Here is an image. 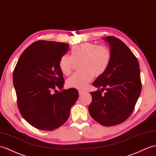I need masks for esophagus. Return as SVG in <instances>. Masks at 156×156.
Wrapping results in <instances>:
<instances>
[{"label":"esophagus","instance_id":"34e87169","mask_svg":"<svg viewBox=\"0 0 156 156\" xmlns=\"http://www.w3.org/2000/svg\"><path fill=\"white\" fill-rule=\"evenodd\" d=\"M78 92H79V95L80 96H82V95H83L85 93V92L83 91V90H79Z\"/></svg>","mask_w":156,"mask_h":156}]
</instances>
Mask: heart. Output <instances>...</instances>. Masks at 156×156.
Listing matches in <instances>:
<instances>
[{
  "label": "heart",
  "mask_w": 156,
  "mask_h": 156,
  "mask_svg": "<svg viewBox=\"0 0 156 156\" xmlns=\"http://www.w3.org/2000/svg\"><path fill=\"white\" fill-rule=\"evenodd\" d=\"M110 50L105 46L85 42L72 49L70 57L64 55L59 61V68L63 74L68 76L72 72L74 63L80 62V71L67 80L68 87L82 90L92 80L93 76L99 77L108 69L111 61Z\"/></svg>",
  "instance_id": "obj_1"
}]
</instances>
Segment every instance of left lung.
Wrapping results in <instances>:
<instances>
[{"label":"left lung","mask_w":156,"mask_h":156,"mask_svg":"<svg viewBox=\"0 0 156 156\" xmlns=\"http://www.w3.org/2000/svg\"><path fill=\"white\" fill-rule=\"evenodd\" d=\"M111 61L104 73L92 85L100 88L90 92L92 101L88 107L91 117L105 126L121 124L131 115L140 95L142 84L136 57L121 40L106 37ZM106 92L101 94V91Z\"/></svg>","instance_id":"obj_1"}]
</instances>
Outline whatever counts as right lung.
<instances>
[{
    "mask_svg": "<svg viewBox=\"0 0 156 156\" xmlns=\"http://www.w3.org/2000/svg\"><path fill=\"white\" fill-rule=\"evenodd\" d=\"M69 49L66 43L39 41L20 56L13 72V84L22 116L33 127L52 131L70 116L72 106L78 98L75 88H63L60 58Z\"/></svg>",
    "mask_w": 156,
    "mask_h": 156,
    "instance_id": "1",
    "label": "right lung"
}]
</instances>
